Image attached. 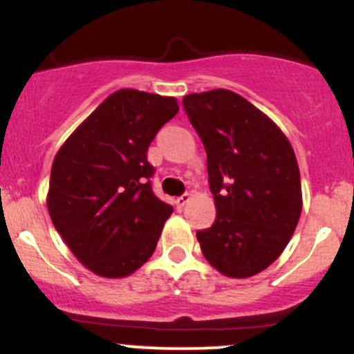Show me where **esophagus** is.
<instances>
[{
  "label": "esophagus",
  "mask_w": 354,
  "mask_h": 354,
  "mask_svg": "<svg viewBox=\"0 0 354 354\" xmlns=\"http://www.w3.org/2000/svg\"><path fill=\"white\" fill-rule=\"evenodd\" d=\"M189 201H191V194H189V192L182 194L180 197H177V199H176V204H177V207H178V209H182V207L185 206V204L189 203Z\"/></svg>",
  "instance_id": "esophagus-1"
}]
</instances>
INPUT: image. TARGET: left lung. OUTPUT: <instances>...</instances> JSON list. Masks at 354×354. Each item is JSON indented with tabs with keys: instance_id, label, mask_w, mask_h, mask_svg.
I'll return each instance as SVG.
<instances>
[{
	"instance_id": "8db88e82",
	"label": "left lung",
	"mask_w": 354,
	"mask_h": 354,
	"mask_svg": "<svg viewBox=\"0 0 354 354\" xmlns=\"http://www.w3.org/2000/svg\"><path fill=\"white\" fill-rule=\"evenodd\" d=\"M207 155L216 221L197 231L204 258L223 275L265 270L290 241L302 211L294 148L267 115L227 89L182 100Z\"/></svg>"
}]
</instances>
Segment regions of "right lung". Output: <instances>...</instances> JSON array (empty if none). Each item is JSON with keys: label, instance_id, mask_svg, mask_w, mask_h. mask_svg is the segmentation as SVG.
Listing matches in <instances>:
<instances>
[{"label": "right lung", "instance_id": "1", "mask_svg": "<svg viewBox=\"0 0 354 354\" xmlns=\"http://www.w3.org/2000/svg\"><path fill=\"white\" fill-rule=\"evenodd\" d=\"M177 111L176 97L120 89L57 151L48 214L71 252L96 275L127 277L155 252L174 209L153 194L147 151Z\"/></svg>", "mask_w": 354, "mask_h": 354}]
</instances>
